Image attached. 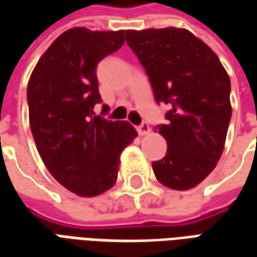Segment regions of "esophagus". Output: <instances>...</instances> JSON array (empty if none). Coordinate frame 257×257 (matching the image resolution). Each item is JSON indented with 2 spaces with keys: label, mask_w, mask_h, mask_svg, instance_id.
<instances>
[{
  "label": "esophagus",
  "mask_w": 257,
  "mask_h": 257,
  "mask_svg": "<svg viewBox=\"0 0 257 257\" xmlns=\"http://www.w3.org/2000/svg\"><path fill=\"white\" fill-rule=\"evenodd\" d=\"M138 132H139L140 136H146V135L150 134V126H149V123L143 122L140 126H138Z\"/></svg>",
  "instance_id": "obj_1"
}]
</instances>
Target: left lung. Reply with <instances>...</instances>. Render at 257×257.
Returning <instances> with one entry per match:
<instances>
[{"label": "left lung", "instance_id": "obj_1", "mask_svg": "<svg viewBox=\"0 0 257 257\" xmlns=\"http://www.w3.org/2000/svg\"><path fill=\"white\" fill-rule=\"evenodd\" d=\"M126 42L149 75L157 103L169 106L158 132L167 156L153 162L157 180L173 190L195 187L224 150L231 118L230 78L212 49L178 27L126 30Z\"/></svg>", "mask_w": 257, "mask_h": 257}]
</instances>
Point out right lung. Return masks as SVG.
<instances>
[{
    "mask_svg": "<svg viewBox=\"0 0 257 257\" xmlns=\"http://www.w3.org/2000/svg\"><path fill=\"white\" fill-rule=\"evenodd\" d=\"M125 30L64 31L29 79V121L37 150L53 178L79 197H96L117 182L119 156L138 136L128 121L96 115V66L123 45ZM106 110V107H103Z\"/></svg>",
    "mask_w": 257,
    "mask_h": 257,
    "instance_id": "right-lung-1",
    "label": "right lung"
}]
</instances>
